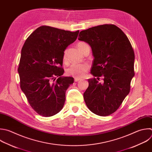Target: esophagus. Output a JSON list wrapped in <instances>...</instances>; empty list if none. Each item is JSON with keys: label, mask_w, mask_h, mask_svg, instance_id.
<instances>
[{"label": "esophagus", "mask_w": 152, "mask_h": 152, "mask_svg": "<svg viewBox=\"0 0 152 152\" xmlns=\"http://www.w3.org/2000/svg\"><path fill=\"white\" fill-rule=\"evenodd\" d=\"M81 80V79H80V78H79V77H75V82H78V81H79V80Z\"/></svg>", "instance_id": "1"}]
</instances>
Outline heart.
Listing matches in <instances>:
<instances>
[{
	"label": "heart",
	"instance_id": "b5f03b06",
	"mask_svg": "<svg viewBox=\"0 0 152 152\" xmlns=\"http://www.w3.org/2000/svg\"><path fill=\"white\" fill-rule=\"evenodd\" d=\"M87 45L85 42H79L77 44V46L79 49L82 53L84 46ZM64 61H66V52L65 51L63 55ZM89 65L86 63L82 64H73L69 66L66 70V73L69 76H71L75 77H82L85 76L86 73L89 69Z\"/></svg>",
	"mask_w": 152,
	"mask_h": 152
}]
</instances>
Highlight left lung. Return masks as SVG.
Instances as JSON below:
<instances>
[{
	"mask_svg": "<svg viewBox=\"0 0 152 152\" xmlns=\"http://www.w3.org/2000/svg\"><path fill=\"white\" fill-rule=\"evenodd\" d=\"M79 36L78 40L92 49L94 59L91 73L103 76L104 80L101 83L95 78L88 79L83 93L85 103L92 113L109 116L118 110L130 91L134 76V50L126 34L113 24L92 27L81 31Z\"/></svg>",
	"mask_w": 152,
	"mask_h": 152,
	"instance_id": "left-lung-1",
	"label": "left lung"
}]
</instances>
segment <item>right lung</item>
I'll return each instance as SVG.
<instances>
[{
    "mask_svg": "<svg viewBox=\"0 0 152 152\" xmlns=\"http://www.w3.org/2000/svg\"><path fill=\"white\" fill-rule=\"evenodd\" d=\"M79 32L40 26L22 48L18 69L20 87L32 109L40 116H54L64 106L66 90L74 79L62 76L63 55Z\"/></svg>",
    "mask_w": 152,
    "mask_h": 152,
    "instance_id": "right-lung-1",
    "label": "right lung"
}]
</instances>
